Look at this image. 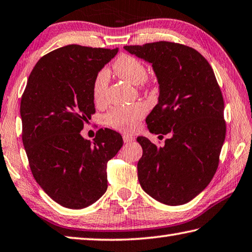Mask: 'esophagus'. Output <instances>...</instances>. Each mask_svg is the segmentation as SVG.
<instances>
[{
  "label": "esophagus",
  "instance_id": "34e87169",
  "mask_svg": "<svg viewBox=\"0 0 252 252\" xmlns=\"http://www.w3.org/2000/svg\"><path fill=\"white\" fill-rule=\"evenodd\" d=\"M123 140H124V142H130V141H134L135 140V137H132L130 135H123Z\"/></svg>",
  "mask_w": 252,
  "mask_h": 252
}]
</instances>
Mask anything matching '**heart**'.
<instances>
[{"mask_svg":"<svg viewBox=\"0 0 252 252\" xmlns=\"http://www.w3.org/2000/svg\"><path fill=\"white\" fill-rule=\"evenodd\" d=\"M113 69L118 77L127 82L135 85L140 84L141 87L147 85L146 78L148 71H147L146 65L134 56H120L114 63ZM107 85L108 73L106 70L103 69L98 71L92 85V95L96 104H102L105 101ZM146 111V107L142 104L115 107L106 114L105 122L114 129L131 132L138 126V122L145 116Z\"/></svg>","mask_w":252,"mask_h":252,"instance_id":"obj_1","label":"heart"}]
</instances>
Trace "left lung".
I'll return each mask as SVG.
<instances>
[{
  "instance_id": "obj_1",
  "label": "left lung",
  "mask_w": 252,
  "mask_h": 252,
  "mask_svg": "<svg viewBox=\"0 0 252 252\" xmlns=\"http://www.w3.org/2000/svg\"><path fill=\"white\" fill-rule=\"evenodd\" d=\"M124 48L153 64L160 94L146 123L171 137L157 147L138 137L137 164L144 191L167 205H182L205 189L218 168L226 136L224 98L211 64L197 50L170 41Z\"/></svg>"
}]
</instances>
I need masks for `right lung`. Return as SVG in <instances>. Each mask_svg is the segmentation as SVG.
Returning a JSON list of instances; mask_svg holds the SVG:
<instances>
[{"label": "right lung", "mask_w": 252, "mask_h": 252, "mask_svg": "<svg viewBox=\"0 0 252 252\" xmlns=\"http://www.w3.org/2000/svg\"><path fill=\"white\" fill-rule=\"evenodd\" d=\"M118 49L61 47L38 60L21 99L22 139L40 188L67 208L87 207L107 189V162L123 146L112 129L80 134L95 113L94 78Z\"/></svg>", "instance_id": "1"}]
</instances>
